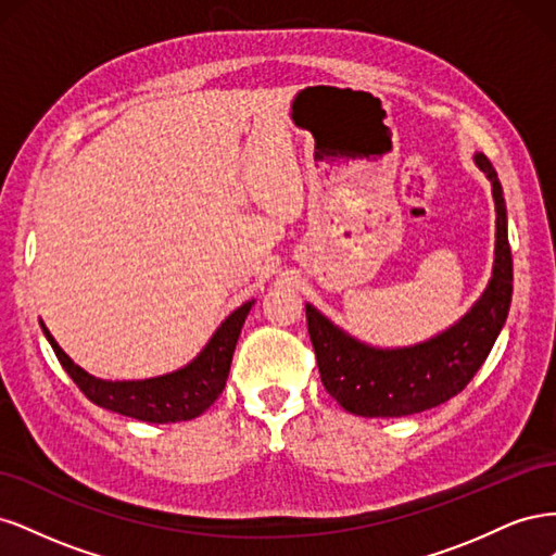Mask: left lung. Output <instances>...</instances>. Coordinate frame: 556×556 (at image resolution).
<instances>
[{
	"label": "left lung",
	"instance_id": "1",
	"mask_svg": "<svg viewBox=\"0 0 556 556\" xmlns=\"http://www.w3.org/2000/svg\"><path fill=\"white\" fill-rule=\"evenodd\" d=\"M496 204L494 268L482 296L459 323L408 348H374L357 341L306 304L311 343L325 390L359 417L415 415L457 396L478 374L501 333L513 299L508 215L492 162L476 155Z\"/></svg>",
	"mask_w": 556,
	"mask_h": 556
}]
</instances>
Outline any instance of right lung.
<instances>
[{
  "instance_id": "add662e5",
  "label": "right lung",
  "mask_w": 556,
  "mask_h": 556,
  "mask_svg": "<svg viewBox=\"0 0 556 556\" xmlns=\"http://www.w3.org/2000/svg\"><path fill=\"white\" fill-rule=\"evenodd\" d=\"M255 301H245L243 306L233 311L225 323L215 329L206 348L188 364L174 374L146 378V380H102L88 371H83L78 364L58 345L50 336L46 325L41 329L50 348L66 374L78 384V390L86 394L97 406L106 410L121 413L125 417L141 419V422L166 425V422H185L208 410L215 399L223 394L229 366L233 357V348L241 336L245 317Z\"/></svg>"
}]
</instances>
